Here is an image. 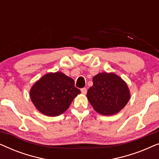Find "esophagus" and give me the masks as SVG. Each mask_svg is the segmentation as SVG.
Here are the masks:
<instances>
[{
    "label": "esophagus",
    "mask_w": 159,
    "mask_h": 159,
    "mask_svg": "<svg viewBox=\"0 0 159 159\" xmlns=\"http://www.w3.org/2000/svg\"><path fill=\"white\" fill-rule=\"evenodd\" d=\"M81 92H82V94H86V93H87V89L85 88H82L81 89Z\"/></svg>",
    "instance_id": "obj_1"
}]
</instances>
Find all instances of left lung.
Returning <instances> with one entry per match:
<instances>
[{"instance_id": "obj_1", "label": "left lung", "mask_w": 159, "mask_h": 159, "mask_svg": "<svg viewBox=\"0 0 159 159\" xmlns=\"http://www.w3.org/2000/svg\"><path fill=\"white\" fill-rule=\"evenodd\" d=\"M87 97L99 114L110 116L120 111L127 105L130 94L127 84L114 73H100L93 79Z\"/></svg>"}]
</instances>
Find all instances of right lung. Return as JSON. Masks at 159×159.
<instances>
[{"mask_svg": "<svg viewBox=\"0 0 159 159\" xmlns=\"http://www.w3.org/2000/svg\"><path fill=\"white\" fill-rule=\"evenodd\" d=\"M80 93L73 79L61 72L48 73L32 87L30 98L42 114L56 116L66 111Z\"/></svg>", "mask_w": 159, "mask_h": 159, "instance_id": "add662e5", "label": "right lung"}]
</instances>
